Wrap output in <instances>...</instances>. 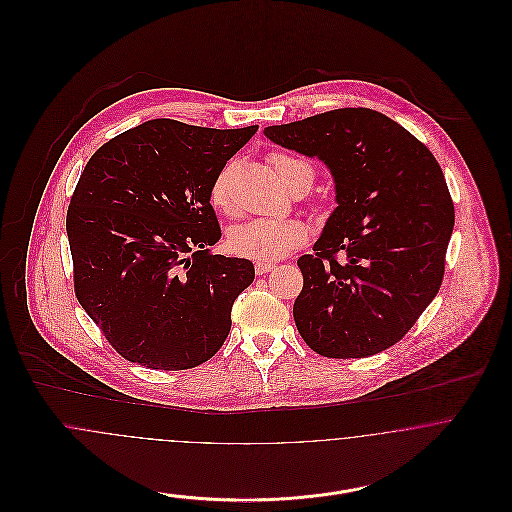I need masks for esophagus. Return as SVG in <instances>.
I'll return each mask as SVG.
<instances>
[{
  "label": "esophagus",
  "mask_w": 512,
  "mask_h": 512,
  "mask_svg": "<svg viewBox=\"0 0 512 512\" xmlns=\"http://www.w3.org/2000/svg\"><path fill=\"white\" fill-rule=\"evenodd\" d=\"M254 270H256L258 276H264V274H268V272L274 270V264H270V262H258V264L254 266Z\"/></svg>",
  "instance_id": "obj_1"
}]
</instances>
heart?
<instances>
[{"instance_id":"1","label":"heart","mask_w":512,"mask_h":512,"mask_svg":"<svg viewBox=\"0 0 512 512\" xmlns=\"http://www.w3.org/2000/svg\"><path fill=\"white\" fill-rule=\"evenodd\" d=\"M268 163L276 177L292 189L295 185H303L305 189L313 181V167L297 159L290 153L272 151L268 155ZM230 175L232 167L226 165L215 175L211 189H209V201L220 213H230ZM309 240V228L305 222L297 219L246 220L238 226H234L228 232V248L242 258L256 260V262H274L284 256H288L295 248L303 246Z\"/></svg>"}]
</instances>
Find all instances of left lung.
Listing matches in <instances>:
<instances>
[{
	"label": "left lung",
	"mask_w": 512,
	"mask_h": 512,
	"mask_svg": "<svg viewBox=\"0 0 512 512\" xmlns=\"http://www.w3.org/2000/svg\"><path fill=\"white\" fill-rule=\"evenodd\" d=\"M264 134L323 159L339 207L297 266L293 319L321 357L363 359L398 343L438 295L453 201L434 153L370 108H339Z\"/></svg>",
	"instance_id": "left-lung-1"
}]
</instances>
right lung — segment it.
<instances>
[{
	"label": "right lung",
	"instance_id": "1",
	"mask_svg": "<svg viewBox=\"0 0 512 512\" xmlns=\"http://www.w3.org/2000/svg\"><path fill=\"white\" fill-rule=\"evenodd\" d=\"M256 130L159 118L88 159L67 211L74 295L120 357L187 370L228 337L254 266L209 250L220 238L209 189Z\"/></svg>",
	"mask_w": 512,
	"mask_h": 512
}]
</instances>
